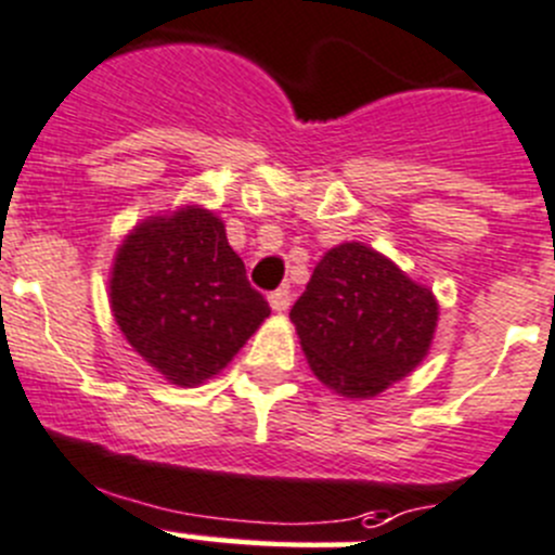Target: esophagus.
Returning <instances> with one entry per match:
<instances>
[{"label": "esophagus", "mask_w": 555, "mask_h": 555, "mask_svg": "<svg viewBox=\"0 0 555 555\" xmlns=\"http://www.w3.org/2000/svg\"><path fill=\"white\" fill-rule=\"evenodd\" d=\"M269 305H272V311L283 313L288 311V305H292V292H288V286L278 288V292L269 294Z\"/></svg>", "instance_id": "esophagus-1"}]
</instances>
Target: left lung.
Instances as JSON below:
<instances>
[{
	"mask_svg": "<svg viewBox=\"0 0 555 555\" xmlns=\"http://www.w3.org/2000/svg\"><path fill=\"white\" fill-rule=\"evenodd\" d=\"M292 322L313 374L335 393L369 399L426 358L437 302L393 261L347 242L313 269Z\"/></svg>",
	"mask_w": 555,
	"mask_h": 555,
	"instance_id": "1",
	"label": "left lung"
}]
</instances>
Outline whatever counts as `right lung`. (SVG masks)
Listing matches in <instances>:
<instances>
[{
	"label": "right lung",
	"mask_w": 555,
	"mask_h": 555,
	"mask_svg": "<svg viewBox=\"0 0 555 555\" xmlns=\"http://www.w3.org/2000/svg\"><path fill=\"white\" fill-rule=\"evenodd\" d=\"M109 302L126 340L172 385H201L269 317L225 225L206 208L154 217L120 244Z\"/></svg>",
	"instance_id": "1"
}]
</instances>
